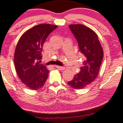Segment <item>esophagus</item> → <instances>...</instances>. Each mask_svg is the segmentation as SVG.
Instances as JSON below:
<instances>
[{
    "label": "esophagus",
    "instance_id": "34e87169",
    "mask_svg": "<svg viewBox=\"0 0 123 123\" xmlns=\"http://www.w3.org/2000/svg\"><path fill=\"white\" fill-rule=\"evenodd\" d=\"M55 67H56V68H58V69H59V70H64V69H65V67H60V66L58 65H55Z\"/></svg>",
    "mask_w": 123,
    "mask_h": 123
}]
</instances>
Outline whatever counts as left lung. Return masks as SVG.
<instances>
[{"label": "left lung", "mask_w": 123, "mask_h": 123, "mask_svg": "<svg viewBox=\"0 0 123 123\" xmlns=\"http://www.w3.org/2000/svg\"><path fill=\"white\" fill-rule=\"evenodd\" d=\"M69 28L75 37L80 51L84 56L81 71L68 84L74 89L85 88L96 79L103 61V50L97 35L83 25H70Z\"/></svg>", "instance_id": "left-lung-1"}]
</instances>
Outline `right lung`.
<instances>
[{
	"label": "right lung",
	"instance_id": "1",
	"mask_svg": "<svg viewBox=\"0 0 123 123\" xmlns=\"http://www.w3.org/2000/svg\"><path fill=\"white\" fill-rule=\"evenodd\" d=\"M56 28L38 25L26 31L18 41L14 55L15 68L22 82L31 90L42 88L48 77L49 71L41 64V52L46 39Z\"/></svg>",
	"mask_w": 123,
	"mask_h": 123
}]
</instances>
